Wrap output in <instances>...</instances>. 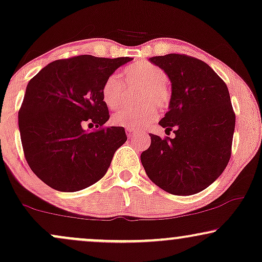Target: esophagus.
<instances>
[{
  "instance_id": "1",
  "label": "esophagus",
  "mask_w": 262,
  "mask_h": 262,
  "mask_svg": "<svg viewBox=\"0 0 262 262\" xmlns=\"http://www.w3.org/2000/svg\"><path fill=\"white\" fill-rule=\"evenodd\" d=\"M135 134V128H132V127H126V135L128 136V137H131L132 135Z\"/></svg>"
}]
</instances>
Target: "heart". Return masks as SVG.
Listing matches in <instances>:
<instances>
[{
	"instance_id": "b5f03b06",
	"label": "heart",
	"mask_w": 262,
	"mask_h": 262,
	"mask_svg": "<svg viewBox=\"0 0 262 262\" xmlns=\"http://www.w3.org/2000/svg\"><path fill=\"white\" fill-rule=\"evenodd\" d=\"M123 76L127 85H142L137 107H123L112 116V123L132 128L148 126L159 117V108H167L171 101V92L167 85V74L155 64L139 60L124 68ZM102 100L111 110L119 107L124 95V85L116 75L107 77L102 85Z\"/></svg>"
}]
</instances>
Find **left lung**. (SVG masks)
Segmentation results:
<instances>
[{
  "mask_svg": "<svg viewBox=\"0 0 262 262\" xmlns=\"http://www.w3.org/2000/svg\"><path fill=\"white\" fill-rule=\"evenodd\" d=\"M162 68L171 83L169 111L160 125L175 134L161 138L142 152L145 173L170 194L191 195L216 181L230 160L235 130L227 84L194 57L169 53L149 58Z\"/></svg>",
  "mask_w": 262,
  "mask_h": 262,
  "instance_id": "left-lung-1",
  "label": "left lung"
}]
</instances>
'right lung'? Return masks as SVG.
I'll use <instances>...</instances> for the list:
<instances>
[{
  "mask_svg": "<svg viewBox=\"0 0 262 262\" xmlns=\"http://www.w3.org/2000/svg\"><path fill=\"white\" fill-rule=\"evenodd\" d=\"M130 60L58 59L28 82L19 111L21 143L32 171L51 188L76 192L95 184L126 142L124 127H103L110 113L101 92L107 77ZM85 122L98 130L85 132Z\"/></svg>",
  "mask_w": 262,
  "mask_h": 262,
  "instance_id": "1",
  "label": "right lung"
}]
</instances>
